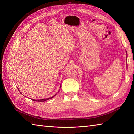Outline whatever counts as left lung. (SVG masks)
<instances>
[{"label":"left lung","mask_w":134,"mask_h":134,"mask_svg":"<svg viewBox=\"0 0 134 134\" xmlns=\"http://www.w3.org/2000/svg\"><path fill=\"white\" fill-rule=\"evenodd\" d=\"M126 54H127V53H126Z\"/></svg>","instance_id":"obj_1"}]
</instances>
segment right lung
Returning a JSON list of instances; mask_svg holds the SVG:
<instances>
[{
  "label": "right lung",
  "mask_w": 134,
  "mask_h": 134,
  "mask_svg": "<svg viewBox=\"0 0 134 134\" xmlns=\"http://www.w3.org/2000/svg\"><path fill=\"white\" fill-rule=\"evenodd\" d=\"M55 96V95H54V96H53L52 97L49 98H47V99H40V100H35V99H31V100H34V101H37V102H44V101H46V100H48V99H51V98H53V97H54Z\"/></svg>",
  "instance_id": "right-lung-1"
}]
</instances>
